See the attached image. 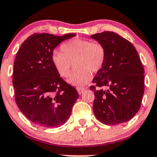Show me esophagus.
I'll list each match as a JSON object with an SVG mask.
<instances>
[{"mask_svg":"<svg viewBox=\"0 0 157 157\" xmlns=\"http://www.w3.org/2000/svg\"><path fill=\"white\" fill-rule=\"evenodd\" d=\"M77 91H78V93L80 94H82L85 91V90H86L85 88H77Z\"/></svg>","mask_w":157,"mask_h":157,"instance_id":"1","label":"esophagus"}]
</instances>
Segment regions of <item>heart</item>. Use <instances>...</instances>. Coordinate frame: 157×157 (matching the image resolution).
Masks as SVG:
<instances>
[{"label":"heart","mask_w":157,"mask_h":157,"mask_svg":"<svg viewBox=\"0 0 157 157\" xmlns=\"http://www.w3.org/2000/svg\"><path fill=\"white\" fill-rule=\"evenodd\" d=\"M60 49L52 53V64L60 77H67L74 63L76 69L68 80L74 86L87 84L91 79V72L99 71L105 63V48L98 41L76 38L65 43Z\"/></svg>","instance_id":"obj_1"}]
</instances>
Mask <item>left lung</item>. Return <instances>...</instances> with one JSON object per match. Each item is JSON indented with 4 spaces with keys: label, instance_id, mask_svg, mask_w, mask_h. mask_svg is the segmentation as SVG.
Segmentation results:
<instances>
[{
    "label": "left lung",
    "instance_id": "left-lung-1",
    "mask_svg": "<svg viewBox=\"0 0 157 157\" xmlns=\"http://www.w3.org/2000/svg\"><path fill=\"white\" fill-rule=\"evenodd\" d=\"M91 37L101 43L106 52L105 63L90 86L94 93L95 117L108 125L128 121L140 110L145 91L138 52L130 41L115 32H103Z\"/></svg>",
    "mask_w": 157,
    "mask_h": 157
}]
</instances>
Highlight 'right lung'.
I'll return each mask as SVG.
<instances>
[{
  "label": "right lung",
  "instance_id": "add662e5",
  "mask_svg": "<svg viewBox=\"0 0 157 157\" xmlns=\"http://www.w3.org/2000/svg\"><path fill=\"white\" fill-rule=\"evenodd\" d=\"M75 35L35 33L17 52L12 78L15 102L23 114L36 125H63L79 97L77 89L61 78L52 62L53 50Z\"/></svg>",
  "mask_w": 157,
  "mask_h": 157
}]
</instances>
